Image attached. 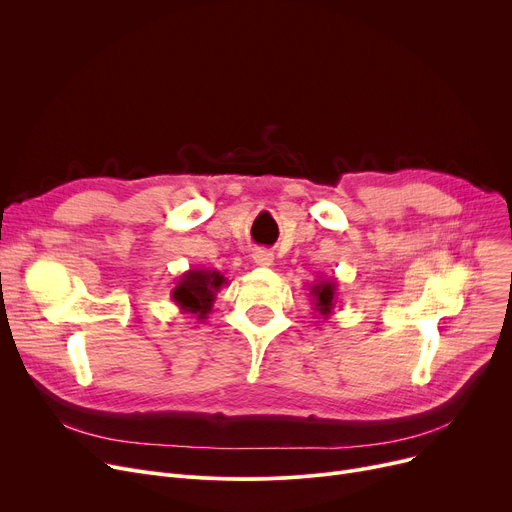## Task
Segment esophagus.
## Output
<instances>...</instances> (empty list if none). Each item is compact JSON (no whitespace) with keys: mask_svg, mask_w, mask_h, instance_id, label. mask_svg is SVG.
Returning a JSON list of instances; mask_svg holds the SVG:
<instances>
[{"mask_svg":"<svg viewBox=\"0 0 512 512\" xmlns=\"http://www.w3.org/2000/svg\"><path fill=\"white\" fill-rule=\"evenodd\" d=\"M253 261L261 267H270V265H274V253L267 249H257V251H253Z\"/></svg>","mask_w":512,"mask_h":512,"instance_id":"1","label":"esophagus"}]
</instances>
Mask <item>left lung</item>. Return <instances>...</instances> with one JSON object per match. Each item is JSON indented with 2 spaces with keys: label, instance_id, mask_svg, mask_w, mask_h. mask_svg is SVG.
Returning <instances> with one entry per match:
<instances>
[{
  "label": "left lung",
  "instance_id": "obj_1",
  "mask_svg": "<svg viewBox=\"0 0 512 512\" xmlns=\"http://www.w3.org/2000/svg\"><path fill=\"white\" fill-rule=\"evenodd\" d=\"M336 290H338L336 278H326V276H321L309 286V297H311V305L317 319L326 321L330 319V315H334V307L338 303Z\"/></svg>",
  "mask_w": 512,
  "mask_h": 512
}]
</instances>
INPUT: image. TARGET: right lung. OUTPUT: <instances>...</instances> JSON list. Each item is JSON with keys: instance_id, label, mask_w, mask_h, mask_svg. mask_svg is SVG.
<instances>
[{"instance_id": "obj_1", "label": "right lung", "mask_w": 512, "mask_h": 512, "mask_svg": "<svg viewBox=\"0 0 512 512\" xmlns=\"http://www.w3.org/2000/svg\"><path fill=\"white\" fill-rule=\"evenodd\" d=\"M226 282L228 280L218 270L195 267V270H188L178 278L170 297L182 313H193L197 319H205Z\"/></svg>"}]
</instances>
